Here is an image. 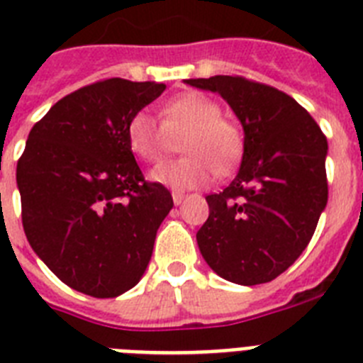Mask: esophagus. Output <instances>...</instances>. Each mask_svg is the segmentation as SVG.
<instances>
[{"mask_svg":"<svg viewBox=\"0 0 363 363\" xmlns=\"http://www.w3.org/2000/svg\"><path fill=\"white\" fill-rule=\"evenodd\" d=\"M172 200H174L176 206H179V203H182L185 200V194L184 193H178V191H176V193H172Z\"/></svg>","mask_w":363,"mask_h":363,"instance_id":"34e87169","label":"esophagus"}]
</instances>
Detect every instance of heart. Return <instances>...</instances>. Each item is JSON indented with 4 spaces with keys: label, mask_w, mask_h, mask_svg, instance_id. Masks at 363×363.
Wrapping results in <instances>:
<instances>
[{
    "label": "heart",
    "mask_w": 363,
    "mask_h": 363,
    "mask_svg": "<svg viewBox=\"0 0 363 363\" xmlns=\"http://www.w3.org/2000/svg\"><path fill=\"white\" fill-rule=\"evenodd\" d=\"M157 123L147 111H135L126 123V143L145 163H157L179 138L185 156L161 163L150 172L154 182L174 191L202 187L229 174L244 154L242 128L222 116L220 102L200 91H185L160 106Z\"/></svg>",
    "instance_id": "heart-1"
}]
</instances>
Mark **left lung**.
I'll list each match as a JSON object with an SVG mask.
<instances>
[{
  "instance_id": "left-lung-1",
  "label": "left lung",
  "mask_w": 363,
  "mask_h": 363,
  "mask_svg": "<svg viewBox=\"0 0 363 363\" xmlns=\"http://www.w3.org/2000/svg\"><path fill=\"white\" fill-rule=\"evenodd\" d=\"M218 91L244 126V156L224 191L207 194L209 216L196 233L220 277L253 286L296 262L327 206V138L299 102L238 75L191 79Z\"/></svg>"
}]
</instances>
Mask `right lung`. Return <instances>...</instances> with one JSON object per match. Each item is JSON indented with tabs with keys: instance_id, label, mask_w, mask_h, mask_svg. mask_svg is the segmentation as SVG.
Masks as SVG:
<instances>
[{
	"instance_id": "1",
	"label": "right lung",
	"mask_w": 363,
	"mask_h": 363,
	"mask_svg": "<svg viewBox=\"0 0 363 363\" xmlns=\"http://www.w3.org/2000/svg\"><path fill=\"white\" fill-rule=\"evenodd\" d=\"M165 84L106 79L69 93L33 126L18 160L30 247L67 286L117 297L139 283L174 202L126 143L130 116Z\"/></svg>"
}]
</instances>
